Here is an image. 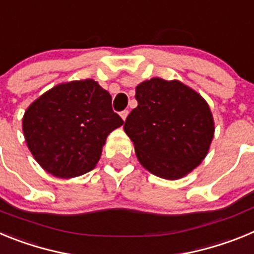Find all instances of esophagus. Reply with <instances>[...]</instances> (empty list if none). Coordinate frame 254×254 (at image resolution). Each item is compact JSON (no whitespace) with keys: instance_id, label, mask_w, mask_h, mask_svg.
<instances>
[{"instance_id":"1","label":"esophagus","mask_w":254,"mask_h":254,"mask_svg":"<svg viewBox=\"0 0 254 254\" xmlns=\"http://www.w3.org/2000/svg\"><path fill=\"white\" fill-rule=\"evenodd\" d=\"M127 116H128V111L121 112V117H122V120H123V121H126V118H127Z\"/></svg>"}]
</instances>
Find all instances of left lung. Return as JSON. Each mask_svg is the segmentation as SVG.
<instances>
[{"mask_svg":"<svg viewBox=\"0 0 254 254\" xmlns=\"http://www.w3.org/2000/svg\"><path fill=\"white\" fill-rule=\"evenodd\" d=\"M137 108L123 129L138 161L156 177L176 181L206 158L215 133L207 102L179 80L152 77L136 86Z\"/></svg>","mask_w":254,"mask_h":254,"instance_id":"obj_1","label":"left lung"}]
</instances>
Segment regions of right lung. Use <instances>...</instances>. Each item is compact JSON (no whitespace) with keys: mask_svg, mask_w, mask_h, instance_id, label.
<instances>
[{"mask_svg":"<svg viewBox=\"0 0 254 254\" xmlns=\"http://www.w3.org/2000/svg\"><path fill=\"white\" fill-rule=\"evenodd\" d=\"M122 125L112 109L111 94L93 78L56 85L22 117L31 155L46 172L64 179L94 169L108 134Z\"/></svg>","mask_w":254,"mask_h":254,"instance_id":"1","label":"right lung"}]
</instances>
